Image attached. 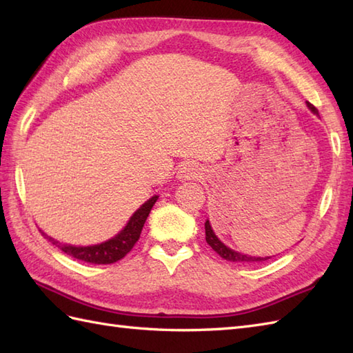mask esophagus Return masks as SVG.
I'll list each match as a JSON object with an SVG mask.
<instances>
[{
	"label": "esophagus",
	"instance_id": "1",
	"mask_svg": "<svg viewBox=\"0 0 353 353\" xmlns=\"http://www.w3.org/2000/svg\"><path fill=\"white\" fill-rule=\"evenodd\" d=\"M201 174H203L201 168L194 162H186L179 170V179L181 181H197V179L201 177Z\"/></svg>",
	"mask_w": 353,
	"mask_h": 353
}]
</instances>
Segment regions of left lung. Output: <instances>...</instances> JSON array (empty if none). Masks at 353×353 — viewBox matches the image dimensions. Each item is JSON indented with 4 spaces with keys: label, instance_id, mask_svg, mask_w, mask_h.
I'll list each match as a JSON object with an SVG mask.
<instances>
[{
    "label": "left lung",
    "instance_id": "1",
    "mask_svg": "<svg viewBox=\"0 0 353 353\" xmlns=\"http://www.w3.org/2000/svg\"><path fill=\"white\" fill-rule=\"evenodd\" d=\"M308 108L314 112V114H319V110L316 109V106H312L311 103H308ZM205 230H206V243L212 247V249L220 254L221 258H224L226 261H232V262H262L268 258H256V256H247V254H241L235 250L229 249V247L224 245L219 238L215 236L214 230L211 228V224L206 220L205 223Z\"/></svg>",
    "mask_w": 353,
    "mask_h": 353
}]
</instances>
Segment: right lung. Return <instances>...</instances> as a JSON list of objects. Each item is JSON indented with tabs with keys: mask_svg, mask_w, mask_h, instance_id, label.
<instances>
[{
	"mask_svg": "<svg viewBox=\"0 0 353 353\" xmlns=\"http://www.w3.org/2000/svg\"><path fill=\"white\" fill-rule=\"evenodd\" d=\"M157 199H159V196H153L152 199H148L145 203L130 216L127 226L119 232L118 235H115L114 238H110L109 241H104L101 244L77 247V245L59 243L51 236L45 235L42 230L41 234L47 238L48 241H51L56 247H59L62 252H65L66 254H70V256L76 258L79 261H85V262H89V264H114V262L123 259L125 254L133 249V245L137 244L147 216L150 211H152V208L156 203Z\"/></svg>",
	"mask_w": 353,
	"mask_h": 353,
	"instance_id": "add662e5",
	"label": "right lung"
}]
</instances>
